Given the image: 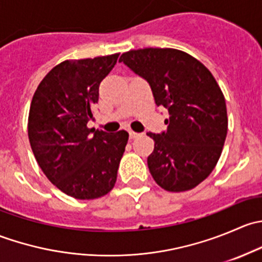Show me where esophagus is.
Instances as JSON below:
<instances>
[{
    "instance_id": "34e87169",
    "label": "esophagus",
    "mask_w": 262,
    "mask_h": 262,
    "mask_svg": "<svg viewBox=\"0 0 262 262\" xmlns=\"http://www.w3.org/2000/svg\"><path fill=\"white\" fill-rule=\"evenodd\" d=\"M139 134L138 133H136V132H133V130H129V138L130 139H136L137 137H138Z\"/></svg>"
}]
</instances>
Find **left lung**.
<instances>
[{
    "mask_svg": "<svg viewBox=\"0 0 262 262\" xmlns=\"http://www.w3.org/2000/svg\"><path fill=\"white\" fill-rule=\"evenodd\" d=\"M143 77L157 106L168 109L166 132L147 133L155 142L149 172L171 192L194 189L212 173L228 130L224 95L210 71L192 55L172 48H144L121 54Z\"/></svg>",
    "mask_w": 262,
    "mask_h": 262,
    "instance_id": "obj_1",
    "label": "left lung"
}]
</instances>
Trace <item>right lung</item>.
Listing matches in <instances>:
<instances>
[{
    "label": "right lung",
    "instance_id": "right-lung-1",
    "mask_svg": "<svg viewBox=\"0 0 262 262\" xmlns=\"http://www.w3.org/2000/svg\"><path fill=\"white\" fill-rule=\"evenodd\" d=\"M119 53L67 59L47 73L31 100L28 136L39 167L53 185L75 199L92 200L115 186L129 134L87 126L99 86Z\"/></svg>",
    "mask_w": 262,
    "mask_h": 262
}]
</instances>
